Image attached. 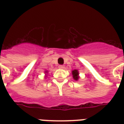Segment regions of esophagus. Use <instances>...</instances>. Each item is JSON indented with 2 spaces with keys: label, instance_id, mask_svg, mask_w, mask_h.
Segmentation results:
<instances>
[{
  "label": "esophagus",
  "instance_id": "esophagus-1",
  "mask_svg": "<svg viewBox=\"0 0 124 124\" xmlns=\"http://www.w3.org/2000/svg\"><path fill=\"white\" fill-rule=\"evenodd\" d=\"M58 68H60V69H63L64 68V66H62V65H59L58 66Z\"/></svg>",
  "mask_w": 124,
  "mask_h": 124
}]
</instances>
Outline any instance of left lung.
<instances>
[{"instance_id": "left-lung-1", "label": "left lung", "mask_w": 124, "mask_h": 124, "mask_svg": "<svg viewBox=\"0 0 124 124\" xmlns=\"http://www.w3.org/2000/svg\"><path fill=\"white\" fill-rule=\"evenodd\" d=\"M72 75H73V79L75 80H76V81H77L79 79V72H78V70H73V71H72Z\"/></svg>"}]
</instances>
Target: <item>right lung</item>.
<instances>
[{
  "instance_id": "obj_1",
  "label": "right lung",
  "mask_w": 124,
  "mask_h": 124,
  "mask_svg": "<svg viewBox=\"0 0 124 124\" xmlns=\"http://www.w3.org/2000/svg\"><path fill=\"white\" fill-rule=\"evenodd\" d=\"M47 73H48V71H45V77H46L47 74Z\"/></svg>"
}]
</instances>
